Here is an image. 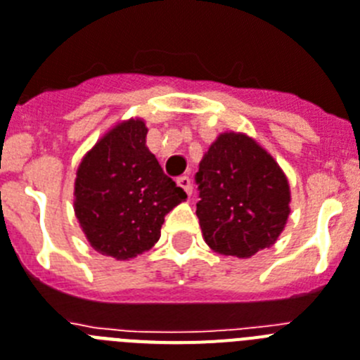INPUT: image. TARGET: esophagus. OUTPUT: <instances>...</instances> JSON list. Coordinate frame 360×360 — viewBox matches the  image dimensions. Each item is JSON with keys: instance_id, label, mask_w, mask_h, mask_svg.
Segmentation results:
<instances>
[{"instance_id": "esophagus-1", "label": "esophagus", "mask_w": 360, "mask_h": 360, "mask_svg": "<svg viewBox=\"0 0 360 360\" xmlns=\"http://www.w3.org/2000/svg\"><path fill=\"white\" fill-rule=\"evenodd\" d=\"M177 185L181 186V188L185 190L186 194H192V181L188 179V177H186V175H183V177H179V179H177Z\"/></svg>"}]
</instances>
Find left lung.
Here are the masks:
<instances>
[{
	"instance_id": "left-lung-1",
	"label": "left lung",
	"mask_w": 360,
	"mask_h": 360,
	"mask_svg": "<svg viewBox=\"0 0 360 360\" xmlns=\"http://www.w3.org/2000/svg\"><path fill=\"white\" fill-rule=\"evenodd\" d=\"M198 214L207 245L250 258L274 245L288 223L289 183L271 153L243 134H221L195 174Z\"/></svg>"
}]
</instances>
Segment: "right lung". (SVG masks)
I'll use <instances>...</instances> for the list:
<instances>
[{
	"instance_id": "right-lung-1",
	"label": "right lung",
	"mask_w": 360,
	"mask_h": 360,
	"mask_svg": "<svg viewBox=\"0 0 360 360\" xmlns=\"http://www.w3.org/2000/svg\"><path fill=\"white\" fill-rule=\"evenodd\" d=\"M144 120L117 124L84 155L75 181V214L101 255L129 259L161 238L165 216L185 190L162 172L146 146Z\"/></svg>"
}]
</instances>
